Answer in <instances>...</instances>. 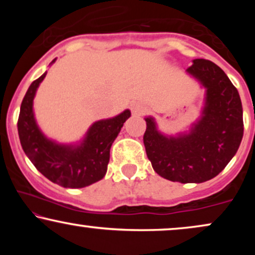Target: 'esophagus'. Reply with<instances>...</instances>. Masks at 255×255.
<instances>
[{"instance_id": "esophagus-1", "label": "esophagus", "mask_w": 255, "mask_h": 255, "mask_svg": "<svg viewBox=\"0 0 255 255\" xmlns=\"http://www.w3.org/2000/svg\"><path fill=\"white\" fill-rule=\"evenodd\" d=\"M134 111H135V113H140V111H141V110H140L139 108H135V109H134Z\"/></svg>"}]
</instances>
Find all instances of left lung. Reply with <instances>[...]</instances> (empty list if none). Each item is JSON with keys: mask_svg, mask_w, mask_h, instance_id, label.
<instances>
[{"mask_svg": "<svg viewBox=\"0 0 255 255\" xmlns=\"http://www.w3.org/2000/svg\"><path fill=\"white\" fill-rule=\"evenodd\" d=\"M187 74L205 89L199 119L174 135L158 129L146 116L144 145L159 176L181 183H201L221 172L235 156L244 136L242 104L236 87L211 61L195 58Z\"/></svg>", "mask_w": 255, "mask_h": 255, "instance_id": "8db88e82", "label": "left lung"}]
</instances>
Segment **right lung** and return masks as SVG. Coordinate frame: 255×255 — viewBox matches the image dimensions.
I'll return each mask as SVG.
<instances>
[{"mask_svg": "<svg viewBox=\"0 0 255 255\" xmlns=\"http://www.w3.org/2000/svg\"><path fill=\"white\" fill-rule=\"evenodd\" d=\"M55 61L56 58L50 66ZM45 75L46 72L30 85L20 107L17 131L22 150L37 170L51 182L66 188H84L107 174L110 147L130 118V110L93 122L77 142H57L40 130L34 118L33 99Z\"/></svg>", "mask_w": 255, "mask_h": 255, "instance_id": "right-lung-1", "label": "right lung"}]
</instances>
